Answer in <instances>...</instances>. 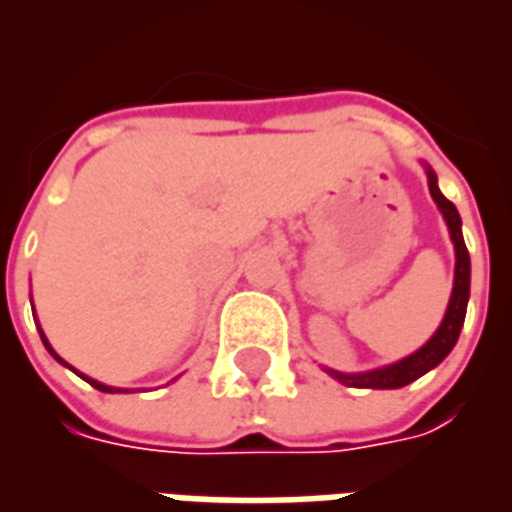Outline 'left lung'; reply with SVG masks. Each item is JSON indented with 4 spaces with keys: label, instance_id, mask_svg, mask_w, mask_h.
<instances>
[{
    "label": "left lung",
    "instance_id": "left-lung-1",
    "mask_svg": "<svg viewBox=\"0 0 512 512\" xmlns=\"http://www.w3.org/2000/svg\"><path fill=\"white\" fill-rule=\"evenodd\" d=\"M428 186L430 197L436 200L439 211L444 213V219H447L450 238L452 244H455V285H452L447 315H444V321H441V326L436 329V334L430 337L428 343L422 345L417 354L406 356V359L397 362V365L381 367V370H370V373H337V370H329L340 384L362 386V389H400V386L411 384V381H417L419 376H425L428 370H433L444 356L450 354L452 345L458 343L463 318H466V301H469V252H466V244H463L461 216L455 211V205L439 191V186H436V175H433L430 169Z\"/></svg>",
    "mask_w": 512,
    "mask_h": 512
}]
</instances>
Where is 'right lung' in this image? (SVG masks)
I'll use <instances>...</instances> for the list:
<instances>
[{"mask_svg":"<svg viewBox=\"0 0 512 512\" xmlns=\"http://www.w3.org/2000/svg\"><path fill=\"white\" fill-rule=\"evenodd\" d=\"M40 337H43V334H40ZM43 345H46V348H49V354L54 356V359H57V362H62L60 356L54 354V348H51V345L46 343V337H43ZM62 365H65V362H62ZM82 378H84V381H87V384H93L95 389H101V392H120V389H112V386H106V384H98V381H93V378H87V376H82Z\"/></svg>","mask_w":512,"mask_h":512,"instance_id":"1","label":"right lung"}]
</instances>
